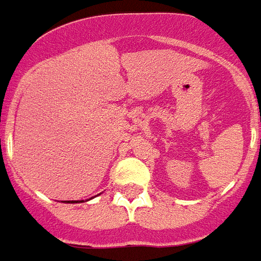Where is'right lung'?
I'll use <instances>...</instances> for the list:
<instances>
[{
    "instance_id": "obj_1",
    "label": "right lung",
    "mask_w": 261,
    "mask_h": 261,
    "mask_svg": "<svg viewBox=\"0 0 261 261\" xmlns=\"http://www.w3.org/2000/svg\"><path fill=\"white\" fill-rule=\"evenodd\" d=\"M84 201V200H82ZM67 202H71V204H75V202H78V201H67ZM81 202V201H80Z\"/></svg>"
}]
</instances>
